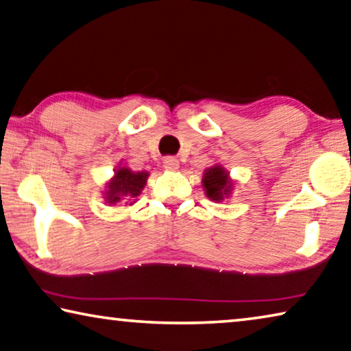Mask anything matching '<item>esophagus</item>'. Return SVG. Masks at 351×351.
Masks as SVG:
<instances>
[{
  "label": "esophagus",
  "instance_id": "esophagus-1",
  "mask_svg": "<svg viewBox=\"0 0 351 351\" xmlns=\"http://www.w3.org/2000/svg\"><path fill=\"white\" fill-rule=\"evenodd\" d=\"M164 169L169 170V171H176L178 169H180V162H178L176 158H165L164 159Z\"/></svg>",
  "mask_w": 351,
  "mask_h": 351
}]
</instances>
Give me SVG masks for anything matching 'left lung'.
Segmentation results:
<instances>
[{
  "instance_id": "1",
  "label": "left lung",
  "mask_w": 351,
  "mask_h": 351,
  "mask_svg": "<svg viewBox=\"0 0 351 351\" xmlns=\"http://www.w3.org/2000/svg\"><path fill=\"white\" fill-rule=\"evenodd\" d=\"M202 184H203L206 197H208L210 202L220 203L232 193L234 181L231 180L230 171H228L225 167H221L220 164H215L204 170Z\"/></svg>"
}]
</instances>
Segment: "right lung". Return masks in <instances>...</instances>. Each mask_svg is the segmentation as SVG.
<instances>
[{
    "mask_svg": "<svg viewBox=\"0 0 351 351\" xmlns=\"http://www.w3.org/2000/svg\"><path fill=\"white\" fill-rule=\"evenodd\" d=\"M148 176V171H132L130 167L120 164L114 170V176L104 184V202L109 206L134 204L147 184Z\"/></svg>",
    "mask_w": 351,
    "mask_h": 351,
    "instance_id": "add662e5",
    "label": "right lung"
}]
</instances>
